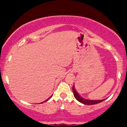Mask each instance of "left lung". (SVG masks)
<instances>
[{
    "mask_svg": "<svg viewBox=\"0 0 127 127\" xmlns=\"http://www.w3.org/2000/svg\"><path fill=\"white\" fill-rule=\"evenodd\" d=\"M73 95L75 96V97L76 98V100L80 102L81 103L85 105H93V104H96L100 103V102H102V101H104L105 99L102 100H88L86 99H84L83 97H81L80 96L78 93H77V91H76V90L75 89L74 87V85L73 86Z\"/></svg>",
    "mask_w": 127,
    "mask_h": 127,
    "instance_id": "1",
    "label": "left lung"
}]
</instances>
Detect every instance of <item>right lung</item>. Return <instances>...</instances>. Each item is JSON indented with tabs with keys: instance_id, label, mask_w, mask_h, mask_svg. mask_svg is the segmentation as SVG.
Instances as JSON below:
<instances>
[{
	"instance_id": "add662e5",
	"label": "right lung",
	"mask_w": 127,
	"mask_h": 127,
	"mask_svg": "<svg viewBox=\"0 0 127 127\" xmlns=\"http://www.w3.org/2000/svg\"><path fill=\"white\" fill-rule=\"evenodd\" d=\"M51 97H52V96H51V97H49V98H48V99H47V100H46V101H44V102H46V101H48V100H49V99H50V98H51ZM41 103H43V102H41V103H39V104H41Z\"/></svg>"
}]
</instances>
